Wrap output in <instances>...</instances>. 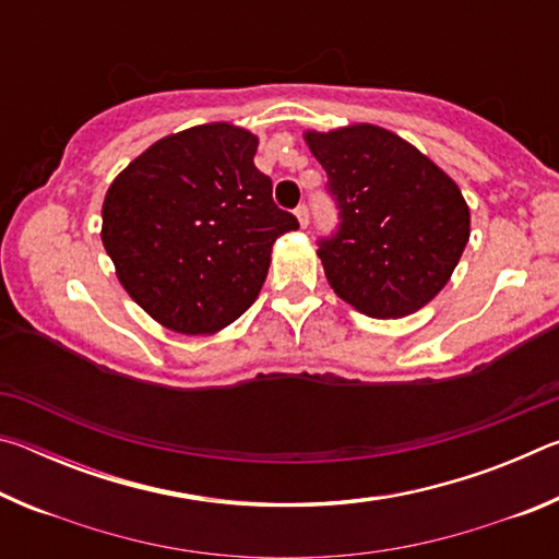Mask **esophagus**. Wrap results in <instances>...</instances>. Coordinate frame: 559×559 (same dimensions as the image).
<instances>
[{"label": "esophagus", "mask_w": 559, "mask_h": 559, "mask_svg": "<svg viewBox=\"0 0 559 559\" xmlns=\"http://www.w3.org/2000/svg\"><path fill=\"white\" fill-rule=\"evenodd\" d=\"M296 216H298V222H300V226H302V229H306V226H308V222H310V214H308V204H298V206H296Z\"/></svg>", "instance_id": "obj_1"}]
</instances>
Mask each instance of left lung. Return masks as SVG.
<instances>
[{
    "label": "left lung",
    "mask_w": 559,
    "mask_h": 559,
    "mask_svg": "<svg viewBox=\"0 0 559 559\" xmlns=\"http://www.w3.org/2000/svg\"><path fill=\"white\" fill-rule=\"evenodd\" d=\"M328 173L337 231L318 241L328 283L370 318H404L447 286L471 236L456 182L394 132H306Z\"/></svg>",
    "instance_id": "1"
}]
</instances>
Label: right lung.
Returning a JSON list of instances; mask_svg holds the SVG:
<instances>
[{
  "mask_svg": "<svg viewBox=\"0 0 559 559\" xmlns=\"http://www.w3.org/2000/svg\"><path fill=\"white\" fill-rule=\"evenodd\" d=\"M259 138L229 122L167 135L108 187L100 239L128 296L159 325L212 335L266 281L271 246L298 229L253 165Z\"/></svg>",
  "mask_w": 559,
  "mask_h": 559,
  "instance_id": "add662e5",
  "label": "right lung"
}]
</instances>
